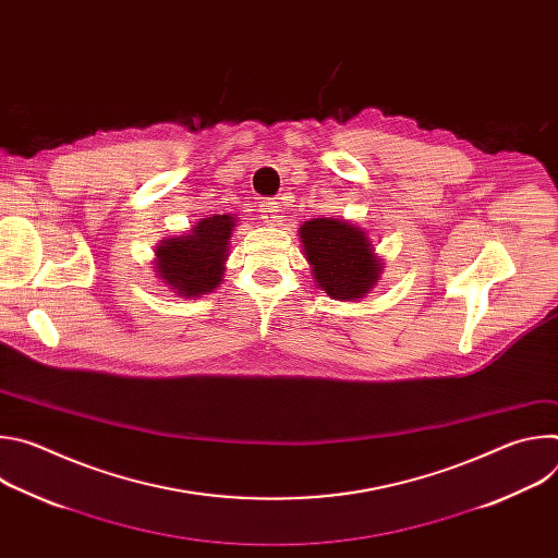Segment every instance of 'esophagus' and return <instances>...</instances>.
Listing matches in <instances>:
<instances>
[{
	"label": "esophagus",
	"instance_id": "1",
	"mask_svg": "<svg viewBox=\"0 0 558 558\" xmlns=\"http://www.w3.org/2000/svg\"><path fill=\"white\" fill-rule=\"evenodd\" d=\"M260 211H263L265 222H276V218H278V203L274 198H265V201H260Z\"/></svg>",
	"mask_w": 558,
	"mask_h": 558
}]
</instances>
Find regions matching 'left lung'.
<instances>
[{
  "label": "left lung",
  "instance_id": "obj_1",
  "mask_svg": "<svg viewBox=\"0 0 558 558\" xmlns=\"http://www.w3.org/2000/svg\"><path fill=\"white\" fill-rule=\"evenodd\" d=\"M302 247L313 278L338 300H355L375 284L379 263L366 233L338 218H313L300 227Z\"/></svg>",
  "mask_w": 558,
  "mask_h": 558
}]
</instances>
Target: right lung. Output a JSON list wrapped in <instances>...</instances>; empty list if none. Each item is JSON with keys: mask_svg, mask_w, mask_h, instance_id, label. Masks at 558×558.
Wrapping results in <instances>:
<instances>
[{"mask_svg": "<svg viewBox=\"0 0 558 558\" xmlns=\"http://www.w3.org/2000/svg\"><path fill=\"white\" fill-rule=\"evenodd\" d=\"M231 227V216H211L201 220L192 233L163 241L156 247L158 278L187 298L216 289L225 271Z\"/></svg>", "mask_w": 558, "mask_h": 558, "instance_id": "obj_1", "label": "right lung"}]
</instances>
